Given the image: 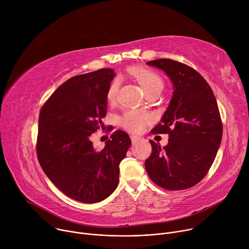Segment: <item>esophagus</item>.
I'll list each match as a JSON object with an SVG mask.
<instances>
[{
  "label": "esophagus",
  "instance_id": "34e87169",
  "mask_svg": "<svg viewBox=\"0 0 249 249\" xmlns=\"http://www.w3.org/2000/svg\"><path fill=\"white\" fill-rule=\"evenodd\" d=\"M141 139H142V138L139 137V136H135V135H132V136H131V141H132L133 144L137 143V142H139Z\"/></svg>",
  "mask_w": 249,
  "mask_h": 249
}]
</instances>
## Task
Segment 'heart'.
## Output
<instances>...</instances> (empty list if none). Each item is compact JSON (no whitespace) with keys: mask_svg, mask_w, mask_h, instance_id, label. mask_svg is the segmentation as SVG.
I'll use <instances>...</instances> for the list:
<instances>
[{"mask_svg":"<svg viewBox=\"0 0 249 249\" xmlns=\"http://www.w3.org/2000/svg\"><path fill=\"white\" fill-rule=\"evenodd\" d=\"M129 74L132 75L137 82L140 84L142 89H144L145 93L151 92H160L163 88V80L162 78L154 71L146 68L141 67H132L129 69ZM117 91V85L113 83L107 91V99L109 101L113 100ZM149 117L139 111L129 110L124 113V115L120 119L121 125L131 131V132H140L144 129Z\"/></svg>","mask_w":249,"mask_h":249,"instance_id":"obj_1","label":"heart"}]
</instances>
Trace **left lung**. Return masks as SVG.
<instances>
[{"label":"left lung","instance_id":"left-lung-1","mask_svg":"<svg viewBox=\"0 0 249 249\" xmlns=\"http://www.w3.org/2000/svg\"><path fill=\"white\" fill-rule=\"evenodd\" d=\"M162 70L173 93L154 134H168L161 148L150 140L145 161L153 182L167 190H183L201 181L214 162L222 142L223 124L216 97L205 79L191 67L170 59L147 63Z\"/></svg>","mask_w":249,"mask_h":249}]
</instances>
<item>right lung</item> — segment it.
I'll return each mask as SVG.
<instances>
[{"instance_id":"1","label":"right lung","mask_w":249,"mask_h":249,"mask_svg":"<svg viewBox=\"0 0 249 249\" xmlns=\"http://www.w3.org/2000/svg\"><path fill=\"white\" fill-rule=\"evenodd\" d=\"M115 74L100 69L61 85L42 106L36 152L51 182L83 203H97L117 187L119 164L131 146L129 135L117 130L102 150L89 136L103 127L107 91Z\"/></svg>"}]
</instances>
